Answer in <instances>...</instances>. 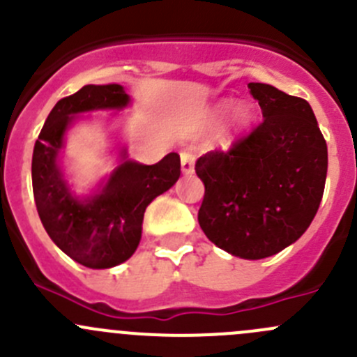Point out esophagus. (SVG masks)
Here are the masks:
<instances>
[{"label": "esophagus", "mask_w": 357, "mask_h": 357, "mask_svg": "<svg viewBox=\"0 0 357 357\" xmlns=\"http://www.w3.org/2000/svg\"><path fill=\"white\" fill-rule=\"evenodd\" d=\"M181 169L185 174H192L193 169H195V152L193 150H183L181 153Z\"/></svg>", "instance_id": "1"}]
</instances>
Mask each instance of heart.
I'll return each mask as SVG.
<instances>
[{"label": "heart", "mask_w": 357, "mask_h": 357, "mask_svg": "<svg viewBox=\"0 0 357 357\" xmlns=\"http://www.w3.org/2000/svg\"><path fill=\"white\" fill-rule=\"evenodd\" d=\"M226 109H228V103H222V105L219 107V112H225ZM247 119H248V110H247V107L238 105L235 110H233V115H231L233 124H243V122H245Z\"/></svg>", "instance_id": "1"}]
</instances>
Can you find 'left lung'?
Returning a JSON list of instances; mask_svg holds the SVG:
<instances>
[{"instance_id":"obj_1","label":"left lung","mask_w":357,"mask_h":357,"mask_svg":"<svg viewBox=\"0 0 357 357\" xmlns=\"http://www.w3.org/2000/svg\"><path fill=\"white\" fill-rule=\"evenodd\" d=\"M248 88L264 121L228 150L197 160L205 185L199 225L222 250L264 259L301 238L314 219L328 150L305 100L262 82Z\"/></svg>"}]
</instances>
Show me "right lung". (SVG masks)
Returning a JSON list of instances; mask_svg holds the SVG:
<instances>
[{"mask_svg": "<svg viewBox=\"0 0 357 357\" xmlns=\"http://www.w3.org/2000/svg\"><path fill=\"white\" fill-rule=\"evenodd\" d=\"M128 103L129 96L121 84L82 86L53 107L32 153V192L46 233L68 257L91 269L114 268L135 254L145 208L181 174V160L174 152L153 165L126 160L124 152V162L98 195L86 200L72 195L56 157L74 115L122 109Z\"/></svg>", "mask_w": 357, "mask_h": 357, "instance_id": "obj_1", "label": "right lung"}]
</instances>
